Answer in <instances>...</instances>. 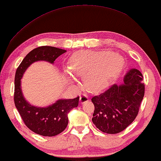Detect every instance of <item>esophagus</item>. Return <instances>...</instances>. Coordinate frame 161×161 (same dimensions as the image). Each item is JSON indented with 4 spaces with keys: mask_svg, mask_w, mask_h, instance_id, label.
<instances>
[{
    "mask_svg": "<svg viewBox=\"0 0 161 161\" xmlns=\"http://www.w3.org/2000/svg\"><path fill=\"white\" fill-rule=\"evenodd\" d=\"M89 100V97L87 96V94H83L82 95L80 96V102L81 104H84L86 103V102H88Z\"/></svg>",
    "mask_w": 161,
    "mask_h": 161,
    "instance_id": "1",
    "label": "esophagus"
}]
</instances>
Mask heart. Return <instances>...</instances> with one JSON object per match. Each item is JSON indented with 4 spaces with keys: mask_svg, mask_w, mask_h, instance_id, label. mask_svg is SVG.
I'll list each match as a JSON object with an SVG mask.
<instances>
[{
    "mask_svg": "<svg viewBox=\"0 0 161 161\" xmlns=\"http://www.w3.org/2000/svg\"><path fill=\"white\" fill-rule=\"evenodd\" d=\"M124 61L120 56L109 52L81 51L71 58L69 69L74 75L85 76V83L93 92L103 90L120 72ZM64 76L68 81L74 82L75 76L65 70Z\"/></svg>",
    "mask_w": 161,
    "mask_h": 161,
    "instance_id": "heart-1",
    "label": "heart"
}]
</instances>
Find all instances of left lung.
<instances>
[{
  "label": "left lung",
  "instance_id": "obj_1",
  "mask_svg": "<svg viewBox=\"0 0 161 161\" xmlns=\"http://www.w3.org/2000/svg\"><path fill=\"white\" fill-rule=\"evenodd\" d=\"M143 76L137 69L127 71L123 83L114 84L104 92L92 98L94 105V125L108 134H116L130 125L138 114L143 99Z\"/></svg>",
  "mask_w": 161,
  "mask_h": 161
}]
</instances>
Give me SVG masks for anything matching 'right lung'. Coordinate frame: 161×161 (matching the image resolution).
Masks as SVG:
<instances>
[{"mask_svg": "<svg viewBox=\"0 0 161 161\" xmlns=\"http://www.w3.org/2000/svg\"><path fill=\"white\" fill-rule=\"evenodd\" d=\"M67 51L53 47H40L25 56L16 69L15 75L14 103L16 108L31 130L42 136L52 137L61 133L68 125V114L79 103V97L75 99H59L47 107L31 104L24 97L21 79L31 64L39 61L54 63L56 58Z\"/></svg>", "mask_w": 161, "mask_h": 161, "instance_id": "right-lung-1", "label": "right lung"}]
</instances>
